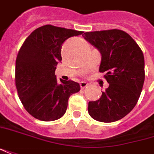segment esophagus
<instances>
[{"mask_svg": "<svg viewBox=\"0 0 154 154\" xmlns=\"http://www.w3.org/2000/svg\"><path fill=\"white\" fill-rule=\"evenodd\" d=\"M79 85H80V88H81V89H85V88L88 86V83H86L85 81H81L80 84H79Z\"/></svg>", "mask_w": 154, "mask_h": 154, "instance_id": "1", "label": "esophagus"}]
</instances>
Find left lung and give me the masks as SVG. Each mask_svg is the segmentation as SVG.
Segmentation results:
<instances>
[{
  "label": "left lung",
  "instance_id": "8db88e82",
  "mask_svg": "<svg viewBox=\"0 0 154 154\" xmlns=\"http://www.w3.org/2000/svg\"><path fill=\"white\" fill-rule=\"evenodd\" d=\"M84 38L101 54L100 72L109 87L100 98L90 101L89 114L101 122H113L132 111L139 99L145 79L144 56L134 39L119 29L84 33Z\"/></svg>",
  "mask_w": 154,
  "mask_h": 154
}]
</instances>
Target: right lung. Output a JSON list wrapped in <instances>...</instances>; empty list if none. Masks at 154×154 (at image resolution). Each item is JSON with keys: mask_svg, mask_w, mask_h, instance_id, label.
Segmentation results:
<instances>
[{"mask_svg": "<svg viewBox=\"0 0 154 154\" xmlns=\"http://www.w3.org/2000/svg\"><path fill=\"white\" fill-rule=\"evenodd\" d=\"M84 32L45 25L31 33L16 59L15 82L19 99L36 119L52 122L61 118L71 95L80 86L73 80L59 81L55 69L62 60L63 43Z\"/></svg>", "mask_w": 154, "mask_h": 154, "instance_id": "1", "label": "right lung"}]
</instances>
